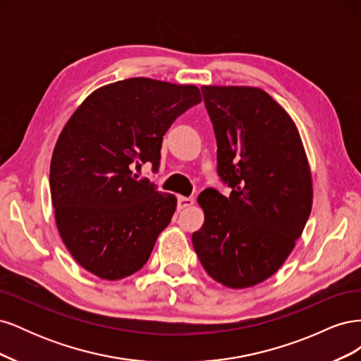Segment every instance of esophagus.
I'll list each match as a JSON object with an SVG mask.
<instances>
[{
	"mask_svg": "<svg viewBox=\"0 0 361 361\" xmlns=\"http://www.w3.org/2000/svg\"><path fill=\"white\" fill-rule=\"evenodd\" d=\"M194 204V199L192 197H183V195H179L178 197V209H185V207H188Z\"/></svg>",
	"mask_w": 361,
	"mask_h": 361,
	"instance_id": "34e87169",
	"label": "esophagus"
}]
</instances>
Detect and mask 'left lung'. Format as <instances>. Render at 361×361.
<instances>
[{
  "label": "left lung",
  "instance_id": "left-lung-1",
  "mask_svg": "<svg viewBox=\"0 0 361 361\" xmlns=\"http://www.w3.org/2000/svg\"><path fill=\"white\" fill-rule=\"evenodd\" d=\"M216 138V173L232 190L199 195L192 247L214 280L244 289L283 265L312 211V174L290 116L256 87H202Z\"/></svg>",
  "mask_w": 361,
  "mask_h": 361
}]
</instances>
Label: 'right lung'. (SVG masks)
<instances>
[{"mask_svg":"<svg viewBox=\"0 0 361 361\" xmlns=\"http://www.w3.org/2000/svg\"><path fill=\"white\" fill-rule=\"evenodd\" d=\"M202 102L195 85L129 78L94 90L78 106L54 147L49 188L56 223L73 259L105 280L143 268L176 211L133 167L157 171L162 137Z\"/></svg>","mask_w":361,"mask_h":361,"instance_id":"1","label":"right lung"}]
</instances>
